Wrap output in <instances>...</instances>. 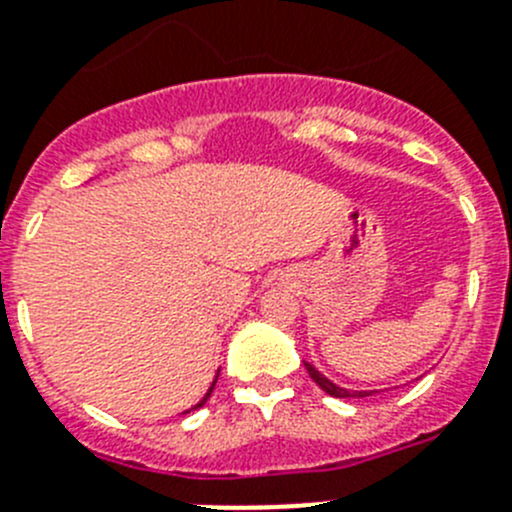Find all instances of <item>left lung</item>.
<instances>
[{
    "instance_id": "obj_1",
    "label": "left lung",
    "mask_w": 512,
    "mask_h": 512,
    "mask_svg": "<svg viewBox=\"0 0 512 512\" xmlns=\"http://www.w3.org/2000/svg\"><path fill=\"white\" fill-rule=\"evenodd\" d=\"M305 367L307 372H310V377L315 380V385H320V390H325L327 395H332V398H367V395L377 393V390H347V388H340V385H335V382L330 380V377L322 375L320 370H317L312 362L305 360Z\"/></svg>"
}]
</instances>
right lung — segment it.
Listing matches in <instances>:
<instances>
[{"label": "right lung", "mask_w": 512, "mask_h": 512, "mask_svg": "<svg viewBox=\"0 0 512 512\" xmlns=\"http://www.w3.org/2000/svg\"><path fill=\"white\" fill-rule=\"evenodd\" d=\"M217 377H220V370H217L215 380H212V385H210V388H207V393H205V395H202V400H200V403H197V405H192V408H190V410H197V408H202V405H205V403H207V400H210L212 390H215V385H217ZM190 410H185V413H190Z\"/></svg>", "instance_id": "obj_1"}]
</instances>
